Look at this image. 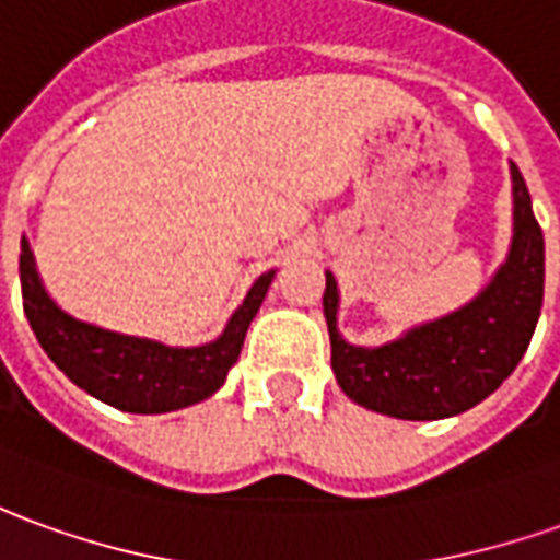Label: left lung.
I'll return each instance as SVG.
<instances>
[{
  "label": "left lung",
  "instance_id": "1",
  "mask_svg": "<svg viewBox=\"0 0 560 560\" xmlns=\"http://www.w3.org/2000/svg\"><path fill=\"white\" fill-rule=\"evenodd\" d=\"M515 236L506 264L470 306L416 327L382 348H354L336 330V279L327 272L324 318L336 382L354 402L406 421L467 412L518 366L542 308L546 248L530 194L512 163Z\"/></svg>",
  "mask_w": 560,
  "mask_h": 560
}]
</instances>
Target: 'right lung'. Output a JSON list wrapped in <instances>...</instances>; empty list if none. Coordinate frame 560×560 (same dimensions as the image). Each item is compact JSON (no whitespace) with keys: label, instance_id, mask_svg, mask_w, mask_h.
Here are the masks:
<instances>
[{"label":"right lung","instance_id":"right-lung-1","mask_svg":"<svg viewBox=\"0 0 560 560\" xmlns=\"http://www.w3.org/2000/svg\"><path fill=\"white\" fill-rule=\"evenodd\" d=\"M269 281L272 272L254 281L221 339L199 348H170L151 339L112 334L66 315L54 306L38 281L30 242H21L23 312L35 339L78 388L115 409L142 416L206 400L224 385L226 370L240 361L248 324L267 296Z\"/></svg>","mask_w":560,"mask_h":560}]
</instances>
